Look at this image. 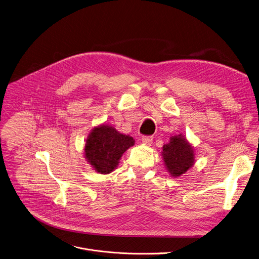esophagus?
<instances>
[{
	"label": "esophagus",
	"instance_id": "34e87169",
	"mask_svg": "<svg viewBox=\"0 0 259 259\" xmlns=\"http://www.w3.org/2000/svg\"><path fill=\"white\" fill-rule=\"evenodd\" d=\"M152 141H153V137H150V136L142 137V142L144 143L145 145H151L152 144Z\"/></svg>",
	"mask_w": 259,
	"mask_h": 259
}]
</instances>
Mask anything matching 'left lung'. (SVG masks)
Here are the masks:
<instances>
[{
  "instance_id": "obj_1",
  "label": "left lung",
  "mask_w": 259,
  "mask_h": 259,
  "mask_svg": "<svg viewBox=\"0 0 259 259\" xmlns=\"http://www.w3.org/2000/svg\"><path fill=\"white\" fill-rule=\"evenodd\" d=\"M161 157L168 174L178 178L189 170L195 162V152L191 143L182 134L171 136L164 144Z\"/></svg>"
}]
</instances>
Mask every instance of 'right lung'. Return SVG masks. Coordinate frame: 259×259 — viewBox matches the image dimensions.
I'll list each match as a JSON object with an SVG mask.
<instances>
[{
  "label": "right lung",
  "mask_w": 259,
  "mask_h": 259,
  "mask_svg": "<svg viewBox=\"0 0 259 259\" xmlns=\"http://www.w3.org/2000/svg\"><path fill=\"white\" fill-rule=\"evenodd\" d=\"M135 145L128 135L119 133L113 125L95 126L85 140L84 157L99 174H110L117 167L122 154Z\"/></svg>",
  "instance_id": "right-lung-1"
}]
</instances>
